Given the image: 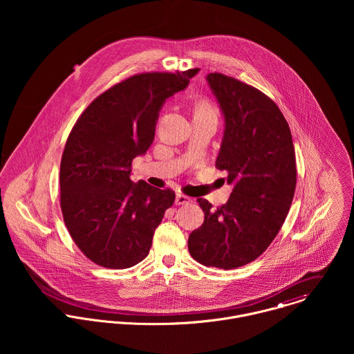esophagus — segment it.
Masks as SVG:
<instances>
[{
	"label": "esophagus",
	"mask_w": 354,
	"mask_h": 354,
	"mask_svg": "<svg viewBox=\"0 0 354 354\" xmlns=\"http://www.w3.org/2000/svg\"><path fill=\"white\" fill-rule=\"evenodd\" d=\"M192 202V199L191 198H188V196H185V195H183V194H177L176 195V204H188V203Z\"/></svg>",
	"instance_id": "esophagus-1"
}]
</instances>
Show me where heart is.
<instances>
[{
  "mask_svg": "<svg viewBox=\"0 0 354 354\" xmlns=\"http://www.w3.org/2000/svg\"><path fill=\"white\" fill-rule=\"evenodd\" d=\"M195 117H215V111L207 102H199L195 107Z\"/></svg>",
  "mask_w": 354,
  "mask_h": 354,
  "instance_id": "obj_1",
  "label": "heart"
}]
</instances>
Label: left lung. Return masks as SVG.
Here are the masks:
<instances>
[{"label":"left lung","instance_id":"left-lung-1","mask_svg":"<svg viewBox=\"0 0 354 354\" xmlns=\"http://www.w3.org/2000/svg\"><path fill=\"white\" fill-rule=\"evenodd\" d=\"M205 80L225 120L215 166L227 171L233 189L218 208L198 201L204 222L188 250L203 266L230 270L259 257L282 227L296 189V155L290 128L267 95L222 73Z\"/></svg>","mask_w":354,"mask_h":354}]
</instances>
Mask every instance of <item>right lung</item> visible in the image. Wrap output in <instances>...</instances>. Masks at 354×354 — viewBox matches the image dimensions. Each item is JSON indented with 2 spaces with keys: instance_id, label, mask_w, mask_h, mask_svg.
I'll use <instances>...</instances> for the list:
<instances>
[{
  "instance_id": "obj_1",
  "label": "right lung",
  "mask_w": 354,
  "mask_h": 354,
  "mask_svg": "<svg viewBox=\"0 0 354 354\" xmlns=\"http://www.w3.org/2000/svg\"><path fill=\"white\" fill-rule=\"evenodd\" d=\"M196 72L132 76L93 101L69 133L59 167L64 222L80 251L102 267L140 263L174 203L171 189L133 183L131 165L150 149L163 103Z\"/></svg>"
}]
</instances>
